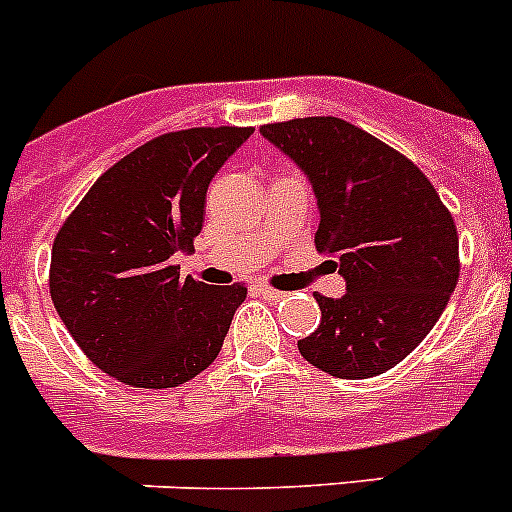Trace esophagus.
Wrapping results in <instances>:
<instances>
[{
	"label": "esophagus",
	"mask_w": 512,
	"mask_h": 512,
	"mask_svg": "<svg viewBox=\"0 0 512 512\" xmlns=\"http://www.w3.org/2000/svg\"><path fill=\"white\" fill-rule=\"evenodd\" d=\"M253 292H256V295H261L264 300H269V302H279L284 297V292H277V289L266 287V284H256V287H253Z\"/></svg>",
	"instance_id": "obj_1"
}]
</instances>
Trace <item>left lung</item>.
<instances>
[{"mask_svg": "<svg viewBox=\"0 0 512 512\" xmlns=\"http://www.w3.org/2000/svg\"><path fill=\"white\" fill-rule=\"evenodd\" d=\"M318 197L315 248L336 261L346 295H315L320 325L297 341L330 377L384 374L431 333L459 282V235L428 176L341 117L261 125Z\"/></svg>", "mask_w": 512, "mask_h": 512, "instance_id": "1", "label": "left lung"}]
</instances>
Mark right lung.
I'll return each mask as SVG.
<instances>
[{
    "instance_id": "obj_1",
    "label": "right lung",
    "mask_w": 512,
    "mask_h": 512,
    "mask_svg": "<svg viewBox=\"0 0 512 512\" xmlns=\"http://www.w3.org/2000/svg\"><path fill=\"white\" fill-rule=\"evenodd\" d=\"M253 128H189L120 158L66 217L51 253V300L94 366L130 387L189 382L217 359L243 284L179 279L212 176Z\"/></svg>"
}]
</instances>
